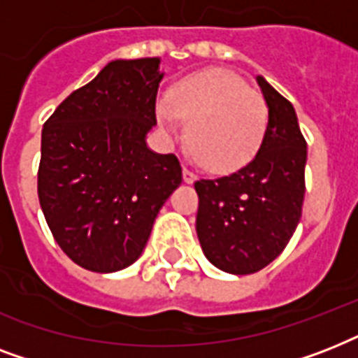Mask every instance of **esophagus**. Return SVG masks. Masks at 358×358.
I'll list each match as a JSON object with an SVG mask.
<instances>
[{"label":"esophagus","mask_w":358,"mask_h":358,"mask_svg":"<svg viewBox=\"0 0 358 358\" xmlns=\"http://www.w3.org/2000/svg\"><path fill=\"white\" fill-rule=\"evenodd\" d=\"M196 180V174L191 171V169L184 167V182H187V184H193Z\"/></svg>","instance_id":"34e87169"}]
</instances>
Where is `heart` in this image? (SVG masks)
<instances>
[{
  "label": "heart",
  "instance_id": "obj_1",
  "mask_svg": "<svg viewBox=\"0 0 358 358\" xmlns=\"http://www.w3.org/2000/svg\"><path fill=\"white\" fill-rule=\"evenodd\" d=\"M169 131L187 122V143L202 167L230 173L250 162L267 128V106L258 91L229 70H202L185 78L157 106Z\"/></svg>",
  "mask_w": 358,
  "mask_h": 358
}]
</instances>
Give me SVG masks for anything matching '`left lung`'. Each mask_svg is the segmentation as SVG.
I'll use <instances>...</instances> for the list:
<instances>
[{
	"label": "left lung",
	"instance_id": "1",
	"mask_svg": "<svg viewBox=\"0 0 358 358\" xmlns=\"http://www.w3.org/2000/svg\"><path fill=\"white\" fill-rule=\"evenodd\" d=\"M267 128L255 157L236 173L195 182L196 236L221 271L249 275L271 264L301 219L306 141L294 106L262 76Z\"/></svg>",
	"mask_w": 358,
	"mask_h": 358
}]
</instances>
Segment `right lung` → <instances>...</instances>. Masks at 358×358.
<instances>
[{"mask_svg": "<svg viewBox=\"0 0 358 358\" xmlns=\"http://www.w3.org/2000/svg\"><path fill=\"white\" fill-rule=\"evenodd\" d=\"M159 59L111 61L44 122L38 201L63 252L94 273L131 266L159 208L182 184L174 154H156Z\"/></svg>", "mask_w": 358, "mask_h": 358, "instance_id": "add662e5", "label": "right lung"}]
</instances>
